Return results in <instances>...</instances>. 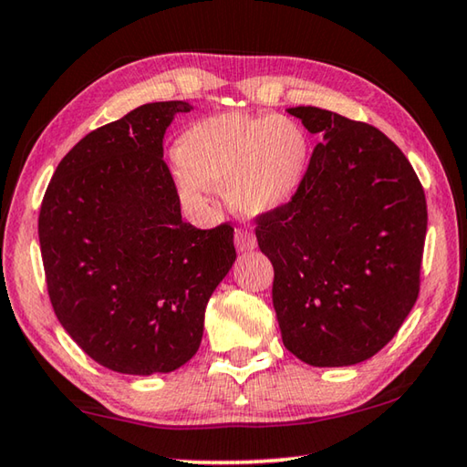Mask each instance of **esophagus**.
I'll list each match as a JSON object with an SVG mask.
<instances>
[{
    "label": "esophagus",
    "instance_id": "1",
    "mask_svg": "<svg viewBox=\"0 0 467 467\" xmlns=\"http://www.w3.org/2000/svg\"><path fill=\"white\" fill-rule=\"evenodd\" d=\"M234 244L239 251H253L257 247V239L251 231H244V228H236L234 231Z\"/></svg>",
    "mask_w": 467,
    "mask_h": 467
}]
</instances>
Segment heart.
<instances>
[{
  "label": "heart",
  "mask_w": 467,
  "mask_h": 467,
  "mask_svg": "<svg viewBox=\"0 0 467 467\" xmlns=\"http://www.w3.org/2000/svg\"><path fill=\"white\" fill-rule=\"evenodd\" d=\"M172 169L189 208H203L214 187L247 218L286 205L309 167V138L282 115L223 113L195 121L177 140Z\"/></svg>",
  "instance_id": "obj_1"
}]
</instances>
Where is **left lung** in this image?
<instances>
[{
    "mask_svg": "<svg viewBox=\"0 0 467 467\" xmlns=\"http://www.w3.org/2000/svg\"><path fill=\"white\" fill-rule=\"evenodd\" d=\"M288 113L321 141L296 195L255 218L282 342L311 367L357 365L398 334L420 292L424 189L373 125L317 107Z\"/></svg>",
    "mask_w": 467,
    "mask_h": 467,
    "instance_id": "8db88e82",
    "label": "left lung"
}]
</instances>
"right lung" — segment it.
Returning a JSON list of instances; mask_svg holds the SVG:
<instances>
[{"label": "right lung", "instance_id": "add662e5", "mask_svg": "<svg viewBox=\"0 0 467 467\" xmlns=\"http://www.w3.org/2000/svg\"><path fill=\"white\" fill-rule=\"evenodd\" d=\"M183 100L150 102L90 131L47 187L38 241L63 329L115 373H171L192 360L205 305L231 270L234 228L181 218L162 140Z\"/></svg>", "mask_w": 467, "mask_h": 467}]
</instances>
